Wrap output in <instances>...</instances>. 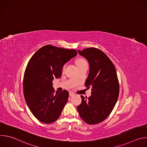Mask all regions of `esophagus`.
I'll return each instance as SVG.
<instances>
[{"label": "esophagus", "mask_w": 147, "mask_h": 147, "mask_svg": "<svg viewBox=\"0 0 147 147\" xmlns=\"http://www.w3.org/2000/svg\"><path fill=\"white\" fill-rule=\"evenodd\" d=\"M73 95H74V93H73V92H70L69 93V96H73Z\"/></svg>", "instance_id": "1"}]
</instances>
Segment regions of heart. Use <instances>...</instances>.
<instances>
[{"label":"heart","instance_id":"heart-1","mask_svg":"<svg viewBox=\"0 0 147 147\" xmlns=\"http://www.w3.org/2000/svg\"><path fill=\"white\" fill-rule=\"evenodd\" d=\"M76 65H77V67H80V66H82V65H83L86 64V63H87V61H86L83 58H81V57H80V58H78V59L76 60ZM65 69V65H64L63 66V67H62V71H64Z\"/></svg>","mask_w":147,"mask_h":147}]
</instances>
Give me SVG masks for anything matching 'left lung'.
Wrapping results in <instances>:
<instances>
[{
  "label": "left lung",
  "instance_id": "obj_1",
  "mask_svg": "<svg viewBox=\"0 0 147 147\" xmlns=\"http://www.w3.org/2000/svg\"><path fill=\"white\" fill-rule=\"evenodd\" d=\"M78 52L90 64L85 86L91 87L92 92L88 98L81 95L82 102L77 110L86 123L96 124L106 119L115 106L119 94L117 75L113 63L102 51L88 48Z\"/></svg>",
  "mask_w": 147,
  "mask_h": 147
}]
</instances>
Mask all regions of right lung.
I'll return each instance as SVG.
<instances>
[{"instance_id":"obj_1","label":"right lung","mask_w":147,"mask_h":147,"mask_svg":"<svg viewBox=\"0 0 147 147\" xmlns=\"http://www.w3.org/2000/svg\"><path fill=\"white\" fill-rule=\"evenodd\" d=\"M77 55L74 49L47 45L38 50L29 60L23 79V93L27 105L40 121L52 123L60 116L69 93L55 91L52 81L61 77L62 67Z\"/></svg>"}]
</instances>
